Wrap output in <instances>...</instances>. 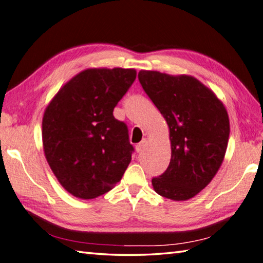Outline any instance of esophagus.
I'll return each mask as SVG.
<instances>
[{
	"label": "esophagus",
	"instance_id": "1",
	"mask_svg": "<svg viewBox=\"0 0 263 263\" xmlns=\"http://www.w3.org/2000/svg\"><path fill=\"white\" fill-rule=\"evenodd\" d=\"M146 144H147V140H146V139H142V140L139 142V144H138V145L136 146V152H137V153H140V152L142 151V148L145 147Z\"/></svg>",
	"mask_w": 263,
	"mask_h": 263
}]
</instances>
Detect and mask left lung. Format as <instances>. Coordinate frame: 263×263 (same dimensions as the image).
I'll return each mask as SVG.
<instances>
[{
  "label": "left lung",
  "instance_id": "obj_1",
  "mask_svg": "<svg viewBox=\"0 0 263 263\" xmlns=\"http://www.w3.org/2000/svg\"><path fill=\"white\" fill-rule=\"evenodd\" d=\"M138 78L169 126L168 169L152 179L157 194L185 201L211 183L226 156L230 122L211 88L187 74L141 70Z\"/></svg>",
  "mask_w": 263,
  "mask_h": 263
}]
</instances>
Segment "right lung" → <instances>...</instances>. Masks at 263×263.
Listing matches in <instances>:
<instances>
[{
	"label": "right lung",
	"mask_w": 263,
	"mask_h": 263,
	"mask_svg": "<svg viewBox=\"0 0 263 263\" xmlns=\"http://www.w3.org/2000/svg\"><path fill=\"white\" fill-rule=\"evenodd\" d=\"M137 71L86 69L60 88L42 118L46 160L73 197L90 200L122 179L133 147L114 108L135 82Z\"/></svg>",
	"instance_id": "add662e5"
}]
</instances>
